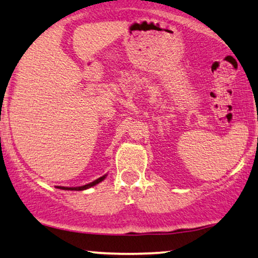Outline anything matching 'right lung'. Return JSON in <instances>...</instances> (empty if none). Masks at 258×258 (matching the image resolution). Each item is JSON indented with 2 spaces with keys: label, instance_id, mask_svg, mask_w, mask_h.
<instances>
[{
  "label": "right lung",
  "instance_id": "add662e5",
  "mask_svg": "<svg viewBox=\"0 0 258 258\" xmlns=\"http://www.w3.org/2000/svg\"><path fill=\"white\" fill-rule=\"evenodd\" d=\"M104 178H105V175L102 176V177H100V178H97L96 181L91 182V183H89V184L82 185V186H74V188H66V186H57V188H58V189H63V190H77V191H79V190H86V189H88V188H91V186L96 185L97 183L102 182Z\"/></svg>",
  "mask_w": 258,
  "mask_h": 258
}]
</instances>
